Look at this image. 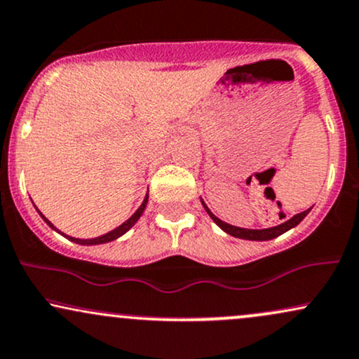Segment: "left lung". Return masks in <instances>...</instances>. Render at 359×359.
I'll return each mask as SVG.
<instances>
[{
	"instance_id": "8db88e82",
	"label": "left lung",
	"mask_w": 359,
	"mask_h": 359,
	"mask_svg": "<svg viewBox=\"0 0 359 359\" xmlns=\"http://www.w3.org/2000/svg\"><path fill=\"white\" fill-rule=\"evenodd\" d=\"M201 205L203 208L206 210V213L210 215V218L215 221L218 226L223 229L224 233L231 234V236L234 238H241V240H248V241H269L273 240V238H278L280 234L290 231V229H293L294 226H298L302 221L306 218V215L311 211V208L306 211H303V213H298L294 215L293 218H290L287 221H285V223L278 224V226H271V228H264V229H250V228H238V226H233V224H228L224 223V221H221L218 216H215L213 213H211L210 208L206 206V203L201 200Z\"/></svg>"
}]
</instances>
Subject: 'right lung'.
<instances>
[{
  "instance_id": "1",
  "label": "right lung",
  "mask_w": 359,
  "mask_h": 359,
  "mask_svg": "<svg viewBox=\"0 0 359 359\" xmlns=\"http://www.w3.org/2000/svg\"><path fill=\"white\" fill-rule=\"evenodd\" d=\"M146 205H148V193H146V196H144V200H143V203H141V206L138 208V210L135 211V213L131 215V218H128L125 223L123 224H119L118 228H114V229H111V231L109 233H106V234H101V236H96V238H88V240H81V238H73V236H68V234H65V233H61L60 229H57L55 224L51 223L50 219L46 218V216H44L41 211L38 210L36 208V211L39 213V216H41L43 218V221L44 223L48 224V226H50L51 229H55L56 233H60L61 236H65V238H68L69 241H73V243H76V245H85V246H93V245H103V243H109V241H114V240H118L119 236H123V234H125L126 231H130V229L135 226L136 224V221H138L140 218H141V215H143V211H144V208H146Z\"/></svg>"
}]
</instances>
